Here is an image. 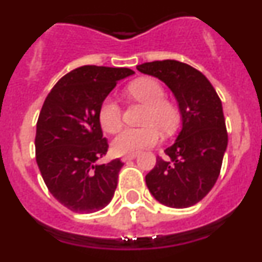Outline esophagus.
Here are the masks:
<instances>
[{"mask_svg":"<svg viewBox=\"0 0 262 262\" xmlns=\"http://www.w3.org/2000/svg\"><path fill=\"white\" fill-rule=\"evenodd\" d=\"M136 157H137V153H132V155L123 156V157H121V161H123V162H126V161L134 160V158H136Z\"/></svg>","mask_w":262,"mask_h":262,"instance_id":"34e87169","label":"esophagus"}]
</instances>
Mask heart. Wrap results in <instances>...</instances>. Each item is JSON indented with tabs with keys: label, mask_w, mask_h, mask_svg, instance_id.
<instances>
[{
	"label": "heart",
	"mask_w": 262,
	"mask_h": 262,
	"mask_svg": "<svg viewBox=\"0 0 262 262\" xmlns=\"http://www.w3.org/2000/svg\"><path fill=\"white\" fill-rule=\"evenodd\" d=\"M128 92L137 101L146 105L144 124L142 128L121 129L112 142L113 152L118 156L137 153L146 147L155 146L160 142L161 130L172 133L178 126L179 110L172 102L165 100L166 92L162 84L153 78H141L129 84ZM99 120L102 128L109 133H114L121 124V109L113 97H106L99 109Z\"/></svg>",
	"instance_id": "b5f03b06"
}]
</instances>
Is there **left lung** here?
<instances>
[{"mask_svg":"<svg viewBox=\"0 0 262 262\" xmlns=\"http://www.w3.org/2000/svg\"><path fill=\"white\" fill-rule=\"evenodd\" d=\"M137 70L171 90L181 115V130L165 149L167 158L157 157L147 173V187L166 207H191L212 190L221 172L228 144L222 101L208 78L186 63L156 60Z\"/></svg>","mask_w":262,"mask_h":262,"instance_id":"left-lung-1","label":"left lung"}]
</instances>
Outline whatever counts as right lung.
Here are the masks:
<instances>
[{
  "label": "right lung",
  "instance_id": "obj_1",
  "mask_svg": "<svg viewBox=\"0 0 262 262\" xmlns=\"http://www.w3.org/2000/svg\"><path fill=\"white\" fill-rule=\"evenodd\" d=\"M129 68L82 66L63 76L44 101L36 123L35 152L50 194L75 213L104 209L118 185L124 163L100 165L107 152L99 109Z\"/></svg>",
  "mask_w": 262,
  "mask_h": 262
}]
</instances>
